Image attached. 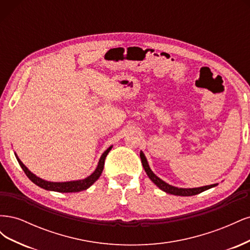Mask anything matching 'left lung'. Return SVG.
<instances>
[{
  "mask_svg": "<svg viewBox=\"0 0 250 250\" xmlns=\"http://www.w3.org/2000/svg\"><path fill=\"white\" fill-rule=\"evenodd\" d=\"M140 156L142 160V164L143 167L145 169V172L148 175V177L151 179L152 183L161 188L162 191L168 193V194H172V195H176V196H193V195H197L203 191H207L208 188H211L217 186V184L214 185H209V186H203V187H199V188H177L171 186L167 183H165L163 179H161L160 177H157L155 174L152 172V170L150 169L149 164L147 162V158L144 154L143 151L140 152Z\"/></svg>",
  "mask_w": 250,
  "mask_h": 250,
  "instance_id": "1",
  "label": "left lung"
}]
</instances>
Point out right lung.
<instances>
[{
  "mask_svg": "<svg viewBox=\"0 0 250 250\" xmlns=\"http://www.w3.org/2000/svg\"><path fill=\"white\" fill-rule=\"evenodd\" d=\"M111 148H112V146L108 147L106 150L104 151L103 154L100 157L99 163H98L96 170L92 174H90L89 176H87L84 179L63 181V183H54V181H48V180H44L42 178H40L39 176H36L35 174H33L24 164L21 163V161L18 157L16 152H14V154H16V157H17L20 166L26 173L28 178L31 180L32 183H34L36 186H39L42 188H44V190H47V191H54V192H59V193H76V192L86 190V188H88L90 186H92L97 179H99L101 173L103 171V168H104L105 158H106Z\"/></svg>",
  "mask_w": 250,
  "mask_h": 250,
  "instance_id": "right-lung-1",
  "label": "right lung"
}]
</instances>
